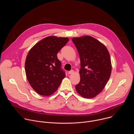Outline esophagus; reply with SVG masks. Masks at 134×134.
I'll use <instances>...</instances> for the list:
<instances>
[{"instance_id": "obj_1", "label": "esophagus", "mask_w": 134, "mask_h": 134, "mask_svg": "<svg viewBox=\"0 0 134 134\" xmlns=\"http://www.w3.org/2000/svg\"><path fill=\"white\" fill-rule=\"evenodd\" d=\"M68 74H73L74 73V71L72 70H70V71H68Z\"/></svg>"}]
</instances>
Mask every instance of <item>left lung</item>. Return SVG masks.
<instances>
[{
	"mask_svg": "<svg viewBox=\"0 0 134 134\" xmlns=\"http://www.w3.org/2000/svg\"><path fill=\"white\" fill-rule=\"evenodd\" d=\"M72 41L81 60V80L76 90L84 98H94L102 91L110 77L109 52L103 43L89 35L73 37Z\"/></svg>",
	"mask_w": 134,
	"mask_h": 134,
	"instance_id": "obj_1",
	"label": "left lung"
}]
</instances>
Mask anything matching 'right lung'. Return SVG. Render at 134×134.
<instances>
[{
    "label": "right lung",
    "instance_id": "right-lung-1",
    "mask_svg": "<svg viewBox=\"0 0 134 134\" xmlns=\"http://www.w3.org/2000/svg\"><path fill=\"white\" fill-rule=\"evenodd\" d=\"M69 41L68 37L49 36L36 43L29 51L25 63L26 77L38 94L54 93L65 77L57 53Z\"/></svg>",
    "mask_w": 134,
    "mask_h": 134
}]
</instances>
